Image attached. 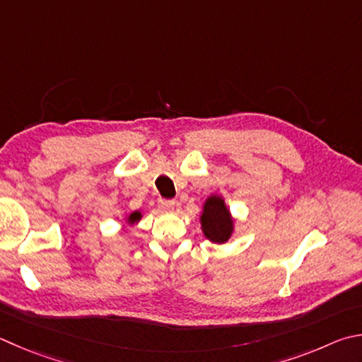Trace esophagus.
<instances>
[{
	"label": "esophagus",
	"instance_id": "1",
	"mask_svg": "<svg viewBox=\"0 0 362 362\" xmlns=\"http://www.w3.org/2000/svg\"><path fill=\"white\" fill-rule=\"evenodd\" d=\"M158 206L163 209V210H166V212H170V210L174 209V206H175V201L174 199H158Z\"/></svg>",
	"mask_w": 362,
	"mask_h": 362
}]
</instances>
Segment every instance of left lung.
Listing matches in <instances>:
<instances>
[{
  "label": "left lung",
  "mask_w": 362,
  "mask_h": 362,
  "mask_svg": "<svg viewBox=\"0 0 362 362\" xmlns=\"http://www.w3.org/2000/svg\"><path fill=\"white\" fill-rule=\"evenodd\" d=\"M202 231L209 240L223 244L233 233V218L220 196H210L201 215Z\"/></svg>",
  "instance_id": "left-lung-1"
}]
</instances>
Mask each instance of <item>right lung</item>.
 <instances>
[{
	"mask_svg": "<svg viewBox=\"0 0 362 362\" xmlns=\"http://www.w3.org/2000/svg\"><path fill=\"white\" fill-rule=\"evenodd\" d=\"M141 216H142V215H141V212H133V214L129 215V218H128V220H129V223H136V221H139V220H141Z\"/></svg>",
	"mask_w": 362,
	"mask_h": 362,
	"instance_id": "add662e5",
	"label": "right lung"
}]
</instances>
